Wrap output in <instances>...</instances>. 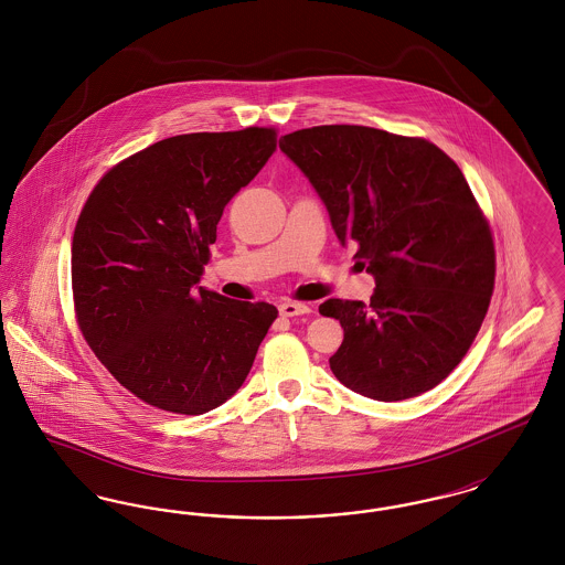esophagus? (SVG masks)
I'll return each mask as SVG.
<instances>
[{
	"mask_svg": "<svg viewBox=\"0 0 565 565\" xmlns=\"http://www.w3.org/2000/svg\"><path fill=\"white\" fill-rule=\"evenodd\" d=\"M311 309L307 307V305H302V302H292V300H286V302H281L279 305V313L284 316V318H296V316H305V313H309Z\"/></svg>",
	"mask_w": 565,
	"mask_h": 565,
	"instance_id": "1",
	"label": "esophagus"
}]
</instances>
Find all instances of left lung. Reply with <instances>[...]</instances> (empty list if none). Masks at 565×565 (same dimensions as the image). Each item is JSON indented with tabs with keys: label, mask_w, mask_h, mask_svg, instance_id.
Listing matches in <instances>:
<instances>
[{
	"label": "left lung",
	"mask_w": 565,
	"mask_h": 565,
	"mask_svg": "<svg viewBox=\"0 0 565 565\" xmlns=\"http://www.w3.org/2000/svg\"><path fill=\"white\" fill-rule=\"evenodd\" d=\"M279 148L375 277L371 305H320L345 332L332 373L381 403L436 387L470 350L495 279L491 231L463 173L426 139L358 125L300 129Z\"/></svg>",
	"instance_id": "obj_1"
}]
</instances>
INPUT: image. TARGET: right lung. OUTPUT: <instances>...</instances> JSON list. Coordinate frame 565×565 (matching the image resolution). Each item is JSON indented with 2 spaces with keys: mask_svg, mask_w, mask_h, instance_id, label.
<instances>
[{
  "mask_svg": "<svg viewBox=\"0 0 565 565\" xmlns=\"http://www.w3.org/2000/svg\"><path fill=\"white\" fill-rule=\"evenodd\" d=\"M275 148L265 127L175 135L118 162L90 192L72 242L76 318L139 401L203 415L249 373L277 309L199 281L226 203Z\"/></svg>",
  "mask_w": 565,
  "mask_h": 565,
  "instance_id": "obj_1",
  "label": "right lung"
}]
</instances>
